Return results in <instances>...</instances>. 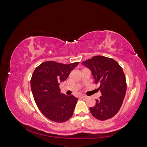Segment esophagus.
<instances>
[{"mask_svg": "<svg viewBox=\"0 0 147 147\" xmlns=\"http://www.w3.org/2000/svg\"><path fill=\"white\" fill-rule=\"evenodd\" d=\"M81 97H82V98L83 99H84V100L87 99V98H88V97L86 96H82Z\"/></svg>", "mask_w": 147, "mask_h": 147, "instance_id": "obj_1", "label": "esophagus"}]
</instances>
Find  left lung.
I'll return each instance as SVG.
<instances>
[{
    "label": "left lung",
    "mask_w": 147,
    "mask_h": 147,
    "mask_svg": "<svg viewBox=\"0 0 147 147\" xmlns=\"http://www.w3.org/2000/svg\"><path fill=\"white\" fill-rule=\"evenodd\" d=\"M92 72L95 83H99L102 96L96 99V105L90 108L93 117L105 120L119 111L126 93L125 74L119 63L104 56H94L82 62Z\"/></svg>",
    "instance_id": "obj_1"
}]
</instances>
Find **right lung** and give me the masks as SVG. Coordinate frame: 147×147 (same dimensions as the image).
Listing matches in <instances>:
<instances>
[{
  "label": "right lung",
  "mask_w": 147,
  "mask_h": 147,
  "mask_svg": "<svg viewBox=\"0 0 147 147\" xmlns=\"http://www.w3.org/2000/svg\"><path fill=\"white\" fill-rule=\"evenodd\" d=\"M78 64L47 61L34 70L30 80L32 92L37 107L49 120L64 122L73 115L78 98L60 93L59 85Z\"/></svg>",
  "instance_id": "1"
}]
</instances>
